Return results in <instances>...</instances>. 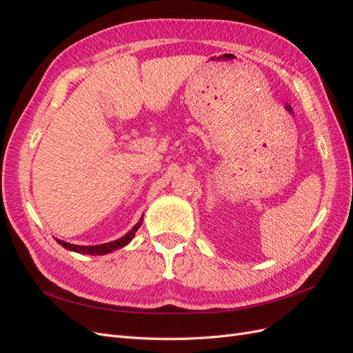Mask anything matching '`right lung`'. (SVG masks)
<instances>
[{
  "label": "right lung",
  "mask_w": 353,
  "mask_h": 353,
  "mask_svg": "<svg viewBox=\"0 0 353 353\" xmlns=\"http://www.w3.org/2000/svg\"><path fill=\"white\" fill-rule=\"evenodd\" d=\"M141 225V221L137 223V225L126 234V236H123L122 239L119 240H114V241H110V243H104V244H99V245H77V244H69L66 241H61V240H57L59 244H61L63 248L68 249V250H72V252H78V253H85V254H105V253H110L116 249H121L123 248V245H126L128 243H130L134 236L137 230L140 228Z\"/></svg>",
  "instance_id": "right-lung-1"
}]
</instances>
